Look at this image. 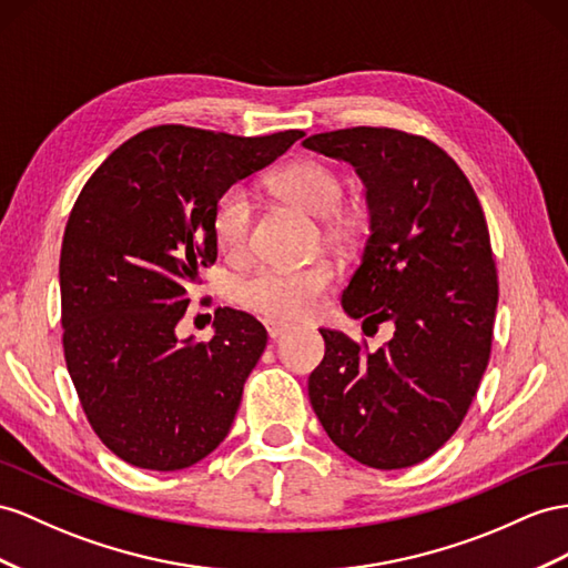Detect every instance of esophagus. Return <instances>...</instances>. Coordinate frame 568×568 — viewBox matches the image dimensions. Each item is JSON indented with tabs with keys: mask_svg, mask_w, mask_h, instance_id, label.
Masks as SVG:
<instances>
[{
	"mask_svg": "<svg viewBox=\"0 0 568 568\" xmlns=\"http://www.w3.org/2000/svg\"><path fill=\"white\" fill-rule=\"evenodd\" d=\"M266 331H268V338L271 341H278L281 336H285V333L290 331L287 324H278V322H266Z\"/></svg>",
	"mask_w": 568,
	"mask_h": 568,
	"instance_id": "obj_1",
	"label": "esophagus"
}]
</instances>
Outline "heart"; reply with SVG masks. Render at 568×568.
<instances>
[{"instance_id": "1", "label": "heart", "mask_w": 568, "mask_h": 568, "mask_svg": "<svg viewBox=\"0 0 568 568\" xmlns=\"http://www.w3.org/2000/svg\"><path fill=\"white\" fill-rule=\"evenodd\" d=\"M268 186L285 201L314 217H324V240L336 246H351L359 237V215L343 209L345 186L341 174L318 160H297L268 178ZM252 201L244 186H230L215 201L213 235L227 256H240L250 242ZM333 271L326 264L310 266H268L237 285L242 307L268 318L307 316L324 290L331 285Z\"/></svg>"}]
</instances>
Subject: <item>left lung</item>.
Returning <instances> with one entry per match:
<instances>
[{"instance_id": "obj_1", "label": "left lung", "mask_w": 568, "mask_h": 568, "mask_svg": "<svg viewBox=\"0 0 568 568\" xmlns=\"http://www.w3.org/2000/svg\"><path fill=\"white\" fill-rule=\"evenodd\" d=\"M302 145L365 182L369 237L341 304L351 318L394 326L379 351L322 328L312 408L357 463L410 468L458 429L489 362L499 285L483 206L454 158L423 136L355 126Z\"/></svg>"}]
</instances>
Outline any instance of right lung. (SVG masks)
<instances>
[{
  "mask_svg": "<svg viewBox=\"0 0 568 568\" xmlns=\"http://www.w3.org/2000/svg\"><path fill=\"white\" fill-rule=\"evenodd\" d=\"M302 136L145 129L74 203L60 256L67 369L100 442L136 468H189L232 427L266 328L230 307L209 343L180 338L178 324L217 256L215 201Z\"/></svg>",
  "mask_w": 568,
  "mask_h": 568,
  "instance_id": "add662e5",
  "label": "right lung"
}]
</instances>
